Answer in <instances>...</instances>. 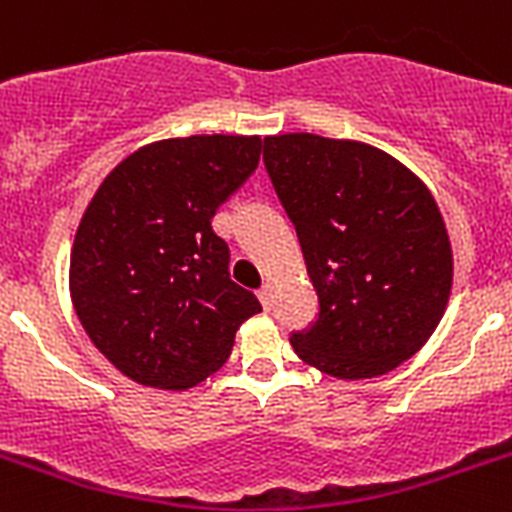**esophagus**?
Instances as JSON below:
<instances>
[{"mask_svg":"<svg viewBox=\"0 0 512 512\" xmlns=\"http://www.w3.org/2000/svg\"><path fill=\"white\" fill-rule=\"evenodd\" d=\"M259 301L264 304V309H272V304H275V285H272V282H264V285H261Z\"/></svg>","mask_w":512,"mask_h":512,"instance_id":"obj_1","label":"esophagus"}]
</instances>
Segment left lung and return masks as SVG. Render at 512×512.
I'll return each instance as SVG.
<instances>
[{"label":"left lung","mask_w":512,"mask_h":512,"mask_svg":"<svg viewBox=\"0 0 512 512\" xmlns=\"http://www.w3.org/2000/svg\"><path fill=\"white\" fill-rule=\"evenodd\" d=\"M320 314L290 335L306 365L341 380L386 375L431 338L452 290V245L431 190L378 147L320 134L264 140Z\"/></svg>","instance_id":"1"}]
</instances>
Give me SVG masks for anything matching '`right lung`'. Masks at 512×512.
Returning a JSON list of instances; mask_svg holds the SVG:
<instances>
[{
  "label": "right lung",
  "instance_id": "obj_1",
  "mask_svg": "<svg viewBox=\"0 0 512 512\" xmlns=\"http://www.w3.org/2000/svg\"><path fill=\"white\" fill-rule=\"evenodd\" d=\"M261 137L195 134L134 150L81 216L71 301L110 365L185 391L214 375L259 298L230 280L216 208L259 166Z\"/></svg>",
  "mask_w": 512,
  "mask_h": 512
}]
</instances>
